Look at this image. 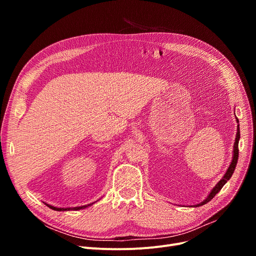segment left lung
Returning a JSON list of instances; mask_svg holds the SVG:
<instances>
[{"label": "left lung", "instance_id": "left-lung-1", "mask_svg": "<svg viewBox=\"0 0 256 256\" xmlns=\"http://www.w3.org/2000/svg\"><path fill=\"white\" fill-rule=\"evenodd\" d=\"M236 121L238 122V119L236 118ZM238 140H240V126L238 124V132H236V142H234V158H232V164L230 166V168L227 169L226 173L224 174L223 178L216 184V186L214 188V189L212 190V192L210 193V195L208 196V198L206 200H204L202 202L197 204V206H204L206 204V202H208V201H210L214 196L216 195L217 193H219V191L222 189L223 186L227 182V180H230V178L234 174V171L236 169V163H238Z\"/></svg>", "mask_w": 256, "mask_h": 256}]
</instances>
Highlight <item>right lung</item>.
Returning a JSON list of instances; mask_svg holds the SVG:
<instances>
[{
    "label": "right lung",
    "mask_w": 256,
    "mask_h": 256,
    "mask_svg": "<svg viewBox=\"0 0 256 256\" xmlns=\"http://www.w3.org/2000/svg\"><path fill=\"white\" fill-rule=\"evenodd\" d=\"M48 208H50L52 210H80V208H87L88 206H90V204H88V206H76V208H55V206H48V204H46Z\"/></svg>",
    "instance_id": "1"
}]
</instances>
